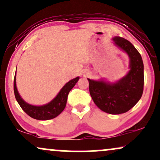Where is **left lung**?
<instances>
[{
	"label": "left lung",
	"mask_w": 160,
	"mask_h": 160,
	"mask_svg": "<svg viewBox=\"0 0 160 160\" xmlns=\"http://www.w3.org/2000/svg\"><path fill=\"white\" fill-rule=\"evenodd\" d=\"M112 40L129 58L127 74L116 82L88 79L95 104L105 112L119 115L128 112L141 98L143 92L144 65L140 53L129 41L120 37H113Z\"/></svg>",
	"instance_id": "1"
}]
</instances>
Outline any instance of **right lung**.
<instances>
[{
  "label": "right lung",
  "instance_id": "right-lung-1",
  "mask_svg": "<svg viewBox=\"0 0 160 160\" xmlns=\"http://www.w3.org/2000/svg\"><path fill=\"white\" fill-rule=\"evenodd\" d=\"M17 70V69H16ZM79 77L69 81L64 85L57 96L49 103L42 106H35L27 103L21 98L16 86V73L14 78V92L15 98L20 107L27 115L39 121H47L57 117L65 109L67 103L68 95L72 88L78 82Z\"/></svg>",
  "mask_w": 160,
  "mask_h": 160
}]
</instances>
